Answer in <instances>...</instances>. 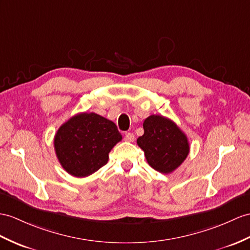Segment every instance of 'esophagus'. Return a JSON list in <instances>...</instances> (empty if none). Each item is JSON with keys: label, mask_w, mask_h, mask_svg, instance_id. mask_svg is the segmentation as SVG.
I'll list each match as a JSON object with an SVG mask.
<instances>
[{"label": "esophagus", "mask_w": 250, "mask_h": 250, "mask_svg": "<svg viewBox=\"0 0 250 250\" xmlns=\"http://www.w3.org/2000/svg\"><path fill=\"white\" fill-rule=\"evenodd\" d=\"M124 140L127 142H132L133 140H135V135H133L132 132H125Z\"/></svg>", "instance_id": "34e87169"}]
</instances>
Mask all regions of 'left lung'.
<instances>
[{"mask_svg":"<svg viewBox=\"0 0 250 250\" xmlns=\"http://www.w3.org/2000/svg\"><path fill=\"white\" fill-rule=\"evenodd\" d=\"M144 135L137 140L147 163L156 171L169 174L186 160L190 151L188 138L172 120L149 115L143 123Z\"/></svg>","mask_w":250,"mask_h":250,"instance_id":"left-lung-1","label":"left lung"}]
</instances>
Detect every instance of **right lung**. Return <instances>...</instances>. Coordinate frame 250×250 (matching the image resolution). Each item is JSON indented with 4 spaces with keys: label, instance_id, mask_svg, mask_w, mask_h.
I'll list each match as a JSON object with an SVG mask.
<instances>
[{
    "label": "right lung",
    "instance_id": "add662e5",
    "mask_svg": "<svg viewBox=\"0 0 250 250\" xmlns=\"http://www.w3.org/2000/svg\"><path fill=\"white\" fill-rule=\"evenodd\" d=\"M122 140L112 121L94 112L75 114L59 127L54 147L62 167L75 177H87L104 167Z\"/></svg>",
    "mask_w": 250,
    "mask_h": 250
}]
</instances>
